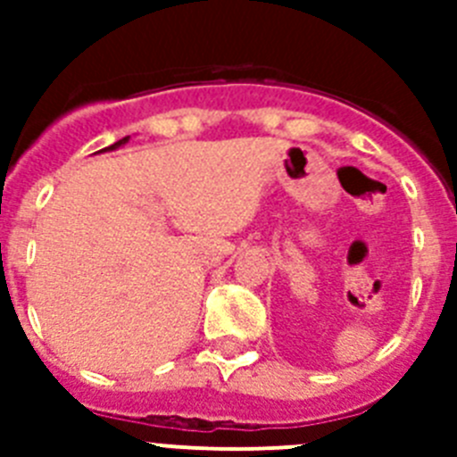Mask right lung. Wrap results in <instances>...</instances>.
<instances>
[{
	"mask_svg": "<svg viewBox=\"0 0 457 457\" xmlns=\"http://www.w3.org/2000/svg\"><path fill=\"white\" fill-rule=\"evenodd\" d=\"M128 139H130V137H123V139H119V141H116V144L107 146V148H104V151H116V148H120V146H123V144H128ZM100 153H103V151H100Z\"/></svg>",
	"mask_w": 457,
	"mask_h": 457,
	"instance_id": "right-lung-1",
	"label": "right lung"
}]
</instances>
